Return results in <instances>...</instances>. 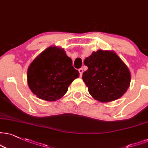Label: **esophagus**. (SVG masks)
<instances>
[{
  "label": "esophagus",
  "instance_id": "obj_1",
  "mask_svg": "<svg viewBox=\"0 0 148 148\" xmlns=\"http://www.w3.org/2000/svg\"><path fill=\"white\" fill-rule=\"evenodd\" d=\"M79 75H80V76H82V73H83V69L82 68H80V69H79Z\"/></svg>",
  "mask_w": 148,
  "mask_h": 148
}]
</instances>
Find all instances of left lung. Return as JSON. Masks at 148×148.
Here are the masks:
<instances>
[{
  "instance_id": "left-lung-1",
  "label": "left lung",
  "mask_w": 148,
  "mask_h": 148,
  "mask_svg": "<svg viewBox=\"0 0 148 148\" xmlns=\"http://www.w3.org/2000/svg\"><path fill=\"white\" fill-rule=\"evenodd\" d=\"M88 70L82 79L95 99L110 102L120 98L130 84L131 75L127 66L115 53L98 50L84 60Z\"/></svg>"
}]
</instances>
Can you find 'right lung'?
Wrapping results in <instances>:
<instances>
[{"instance_id": "right-lung-1", "label": "right lung", "mask_w": 148, "mask_h": 148, "mask_svg": "<svg viewBox=\"0 0 148 148\" xmlns=\"http://www.w3.org/2000/svg\"><path fill=\"white\" fill-rule=\"evenodd\" d=\"M79 77L72 66V60L63 49L49 47L38 55L27 71V82L40 99L53 101L60 99L69 85Z\"/></svg>"}]
</instances>
